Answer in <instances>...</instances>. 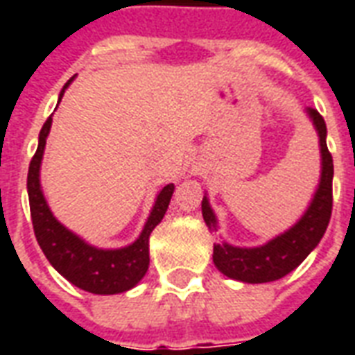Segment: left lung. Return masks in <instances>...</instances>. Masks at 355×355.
Masks as SVG:
<instances>
[{"label": "left lung", "instance_id": "1", "mask_svg": "<svg viewBox=\"0 0 355 355\" xmlns=\"http://www.w3.org/2000/svg\"><path fill=\"white\" fill-rule=\"evenodd\" d=\"M308 114L319 132L320 155H322V175L311 206L291 230H287L286 234H282L263 247L237 248L227 243L214 245V263L228 278L248 282V284L280 280L293 269H297L324 236L334 206V195H331L334 160L326 145L324 118L315 108H308ZM202 217L206 225L216 230V216L206 197L202 199Z\"/></svg>", "mask_w": 355, "mask_h": 355}]
</instances>
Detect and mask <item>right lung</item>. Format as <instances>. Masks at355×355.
I'll use <instances>...</instances> for the list:
<instances>
[{"label": "right lung", "instance_id": "obj_1", "mask_svg": "<svg viewBox=\"0 0 355 355\" xmlns=\"http://www.w3.org/2000/svg\"><path fill=\"white\" fill-rule=\"evenodd\" d=\"M69 83L71 79L66 83V86ZM64 90L60 92V99ZM49 128H51V118H47L42 127L38 136V149L31 160L29 173H27V193H29L31 219H33L36 241L40 245L42 252L49 259V263L79 289L94 295H116V293L128 291L144 278L149 269V236L162 221V217L166 216L175 186L167 184L162 189L155 208L145 223L144 232L132 245L118 250H101L90 247L53 217L42 195L38 171H40L42 155H44Z\"/></svg>", "mask_w": 355, "mask_h": 355}]
</instances>
